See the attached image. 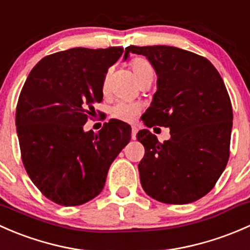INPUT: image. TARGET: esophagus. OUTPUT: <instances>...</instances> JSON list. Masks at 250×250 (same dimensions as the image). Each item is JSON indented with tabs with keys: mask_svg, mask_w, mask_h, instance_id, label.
I'll list each match as a JSON object with an SVG mask.
<instances>
[{
	"mask_svg": "<svg viewBox=\"0 0 250 250\" xmlns=\"http://www.w3.org/2000/svg\"><path fill=\"white\" fill-rule=\"evenodd\" d=\"M137 132H138L137 127H134V125H133V127H132V139L133 140L137 139Z\"/></svg>",
	"mask_w": 250,
	"mask_h": 250,
	"instance_id": "1",
	"label": "esophagus"
}]
</instances>
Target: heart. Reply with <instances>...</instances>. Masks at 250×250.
Wrapping results in <instances>:
<instances>
[{
    "instance_id": "obj_1",
    "label": "heart",
    "mask_w": 250,
    "mask_h": 250,
    "mask_svg": "<svg viewBox=\"0 0 250 250\" xmlns=\"http://www.w3.org/2000/svg\"><path fill=\"white\" fill-rule=\"evenodd\" d=\"M129 65L133 74L137 77L138 82H141L144 78L150 76V75H153L151 65L148 64L145 59H143V58H134V59L130 62ZM139 111L140 106L137 103L118 102L117 104L113 105L112 109H111V115H112V117L117 118V120L120 121L133 122V121L137 118Z\"/></svg>"
}]
</instances>
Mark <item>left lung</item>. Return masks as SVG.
Here are the masks:
<instances>
[{
	"label": "left lung",
	"instance_id": "8db88e82",
	"mask_svg": "<svg viewBox=\"0 0 250 250\" xmlns=\"http://www.w3.org/2000/svg\"><path fill=\"white\" fill-rule=\"evenodd\" d=\"M157 75V90L144 113V125L167 127L170 138L160 143L148 129L137 139L145 147L140 183L153 200L188 204L214 188L230 156L232 106L218 70L206 58L170 46H129Z\"/></svg>",
	"mask_w": 250,
	"mask_h": 250
}]
</instances>
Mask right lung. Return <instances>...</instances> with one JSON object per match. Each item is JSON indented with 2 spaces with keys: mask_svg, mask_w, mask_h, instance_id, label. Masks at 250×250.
I'll return each instance as SVG.
<instances>
[{
  "mask_svg": "<svg viewBox=\"0 0 250 250\" xmlns=\"http://www.w3.org/2000/svg\"><path fill=\"white\" fill-rule=\"evenodd\" d=\"M122 53V47L62 50L40 60L25 81L16 112L22 163L36 188L60 206L97 197L129 143L132 128L122 121L110 120L99 133L83 130Z\"/></svg>",
  "mask_w": 250,
  "mask_h": 250,
  "instance_id": "1",
  "label": "right lung"
}]
</instances>
